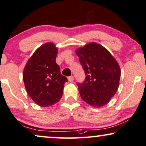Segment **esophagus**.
Instances as JSON below:
<instances>
[{
	"label": "esophagus",
	"mask_w": 146,
	"mask_h": 146,
	"mask_svg": "<svg viewBox=\"0 0 146 146\" xmlns=\"http://www.w3.org/2000/svg\"><path fill=\"white\" fill-rule=\"evenodd\" d=\"M73 80H74V77L73 76H70L68 77V81H69V82H72Z\"/></svg>",
	"instance_id": "34e87169"
}]
</instances>
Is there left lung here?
I'll return each mask as SVG.
<instances>
[{"mask_svg":"<svg viewBox=\"0 0 146 146\" xmlns=\"http://www.w3.org/2000/svg\"><path fill=\"white\" fill-rule=\"evenodd\" d=\"M86 78L77 84L81 98L89 106L100 108L115 96L121 69L116 59L104 46L92 42L75 50Z\"/></svg>","mask_w":146,"mask_h":146,"instance_id":"1","label":"left lung"}]
</instances>
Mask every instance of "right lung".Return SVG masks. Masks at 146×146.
Wrapping results in <instances>:
<instances>
[{"instance_id": "add662e5", "label": "right lung", "mask_w": 146, "mask_h": 146, "mask_svg": "<svg viewBox=\"0 0 146 146\" xmlns=\"http://www.w3.org/2000/svg\"><path fill=\"white\" fill-rule=\"evenodd\" d=\"M58 48L51 42L38 47L28 60L23 73L27 93L40 107H48L61 100L67 77L56 63Z\"/></svg>"}]
</instances>
